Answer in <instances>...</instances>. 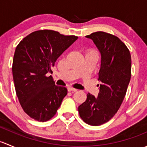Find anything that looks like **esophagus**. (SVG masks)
<instances>
[{"label": "esophagus", "instance_id": "esophagus-1", "mask_svg": "<svg viewBox=\"0 0 147 147\" xmlns=\"http://www.w3.org/2000/svg\"><path fill=\"white\" fill-rule=\"evenodd\" d=\"M67 90L69 92H76V91H78V90H77V89L73 88V87H67Z\"/></svg>", "mask_w": 147, "mask_h": 147}]
</instances>
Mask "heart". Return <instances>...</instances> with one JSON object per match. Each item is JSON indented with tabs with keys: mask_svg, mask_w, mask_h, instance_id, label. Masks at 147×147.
Listing matches in <instances>:
<instances>
[{
	"mask_svg": "<svg viewBox=\"0 0 147 147\" xmlns=\"http://www.w3.org/2000/svg\"><path fill=\"white\" fill-rule=\"evenodd\" d=\"M87 54H94L97 55V50H94V49H89L87 50Z\"/></svg>",
	"mask_w": 147,
	"mask_h": 147,
	"instance_id": "obj_1",
	"label": "heart"
}]
</instances>
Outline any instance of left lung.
I'll use <instances>...</instances> for the list:
<instances>
[{
	"mask_svg": "<svg viewBox=\"0 0 147 147\" xmlns=\"http://www.w3.org/2000/svg\"><path fill=\"white\" fill-rule=\"evenodd\" d=\"M101 53V67L97 97L87 94V100L78 107L82 119L92 126L107 122L119 109L131 79V59L125 44L115 35L98 31L87 35Z\"/></svg>",
	"mask_w": 147,
	"mask_h": 147,
	"instance_id": "8db88e82",
	"label": "left lung"
}]
</instances>
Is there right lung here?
<instances>
[{"instance_id": "add662e5", "label": "right lung", "mask_w": 147, "mask_h": 147, "mask_svg": "<svg viewBox=\"0 0 147 147\" xmlns=\"http://www.w3.org/2000/svg\"><path fill=\"white\" fill-rule=\"evenodd\" d=\"M78 38L40 30L31 32L16 47L12 67L15 89L22 108L32 119L48 121L61 105L67 90L55 85L49 75L57 59Z\"/></svg>"}]
</instances>
